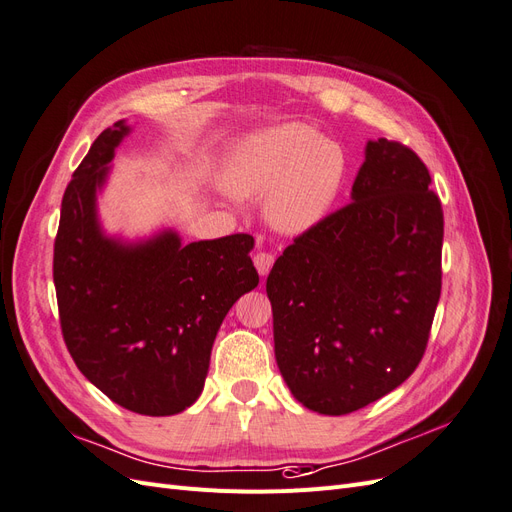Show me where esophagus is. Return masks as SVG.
Listing matches in <instances>:
<instances>
[{"label": "esophagus", "mask_w": 512, "mask_h": 512, "mask_svg": "<svg viewBox=\"0 0 512 512\" xmlns=\"http://www.w3.org/2000/svg\"><path fill=\"white\" fill-rule=\"evenodd\" d=\"M253 263L255 268L261 276H268V272L272 270L274 266V255L272 253H266V251H259L255 257H253Z\"/></svg>", "instance_id": "esophagus-1"}]
</instances>
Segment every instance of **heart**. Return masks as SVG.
I'll use <instances>...</instances> for the list:
<instances>
[{
    "label": "heart",
    "mask_w": 512,
    "mask_h": 512,
    "mask_svg": "<svg viewBox=\"0 0 512 512\" xmlns=\"http://www.w3.org/2000/svg\"><path fill=\"white\" fill-rule=\"evenodd\" d=\"M344 155L317 129L287 123L244 142L225 168V183L238 195H268V219L283 232L315 227L342 187Z\"/></svg>",
    "instance_id": "b5f03b06"
}]
</instances>
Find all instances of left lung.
<instances>
[{"mask_svg":"<svg viewBox=\"0 0 512 512\" xmlns=\"http://www.w3.org/2000/svg\"><path fill=\"white\" fill-rule=\"evenodd\" d=\"M408 146L368 140L351 204L274 263V355L293 398L349 415L415 372L442 287V206Z\"/></svg>","mask_w":512,"mask_h":512,"instance_id":"1","label":"left lung"}]
</instances>
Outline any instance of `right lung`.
<instances>
[{
    "instance_id": "add662e5",
    "label": "right lung",
    "mask_w": 512,
    "mask_h": 512,
    "mask_svg": "<svg viewBox=\"0 0 512 512\" xmlns=\"http://www.w3.org/2000/svg\"><path fill=\"white\" fill-rule=\"evenodd\" d=\"M129 131L125 121L104 129L63 193L53 259L59 321L87 381L131 412L170 417L200 398L225 315L259 283L255 240L183 244L172 229L138 242L106 236L97 193Z\"/></svg>"
}]
</instances>
